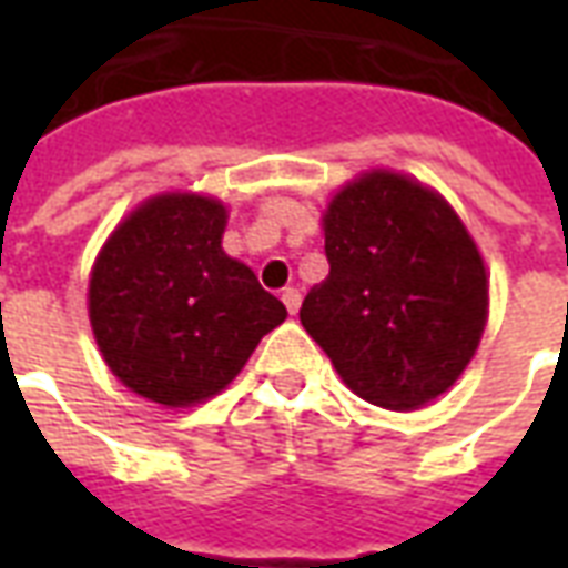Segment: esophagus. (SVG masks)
<instances>
[{
    "label": "esophagus",
    "instance_id": "esophagus-1",
    "mask_svg": "<svg viewBox=\"0 0 568 568\" xmlns=\"http://www.w3.org/2000/svg\"><path fill=\"white\" fill-rule=\"evenodd\" d=\"M283 304L288 313H297V307H301V292H297L295 285H288V288H283Z\"/></svg>",
    "mask_w": 568,
    "mask_h": 568
}]
</instances>
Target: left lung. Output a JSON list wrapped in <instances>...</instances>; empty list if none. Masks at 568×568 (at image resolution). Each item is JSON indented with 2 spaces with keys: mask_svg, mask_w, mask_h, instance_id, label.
Segmentation results:
<instances>
[{
  "mask_svg": "<svg viewBox=\"0 0 568 568\" xmlns=\"http://www.w3.org/2000/svg\"><path fill=\"white\" fill-rule=\"evenodd\" d=\"M325 258L301 325L346 386L393 410L447 393L487 322V271L456 212L405 175H362L325 212Z\"/></svg>",
  "mask_w": 568,
  "mask_h": 568,
  "instance_id": "8db88e82",
  "label": "left lung"
}]
</instances>
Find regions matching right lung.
I'll return each mask as SVG.
<instances>
[{"instance_id":"add662e5","label":"right lung","mask_w":568,"mask_h":568,"mask_svg":"<svg viewBox=\"0 0 568 568\" xmlns=\"http://www.w3.org/2000/svg\"><path fill=\"white\" fill-rule=\"evenodd\" d=\"M219 200L161 194L109 236L91 273V325L118 381L158 405L222 393L285 320L246 264L222 248Z\"/></svg>"}]
</instances>
